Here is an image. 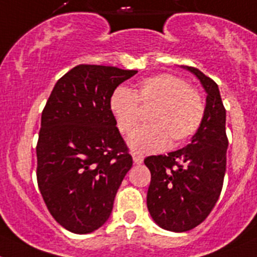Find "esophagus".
<instances>
[{
	"label": "esophagus",
	"mask_w": 257,
	"mask_h": 257,
	"mask_svg": "<svg viewBox=\"0 0 257 257\" xmlns=\"http://www.w3.org/2000/svg\"><path fill=\"white\" fill-rule=\"evenodd\" d=\"M133 161L136 165H141L143 162V156L140 155V153H133Z\"/></svg>",
	"instance_id": "esophagus-1"
}]
</instances>
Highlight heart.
<instances>
[{"mask_svg": "<svg viewBox=\"0 0 257 257\" xmlns=\"http://www.w3.org/2000/svg\"><path fill=\"white\" fill-rule=\"evenodd\" d=\"M141 107H151L147 125L137 129L128 140L132 151L150 153L183 145L191 138L204 117L203 96L184 78L158 73L141 80L136 90L120 86L112 91L109 107L117 129L131 134L142 119Z\"/></svg>", "mask_w": 257, "mask_h": 257, "instance_id": "obj_1", "label": "heart"}]
</instances>
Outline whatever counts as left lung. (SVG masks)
Wrapping results in <instances>:
<instances>
[{"label": "left lung", "mask_w": 257, "mask_h": 257, "mask_svg": "<svg viewBox=\"0 0 257 257\" xmlns=\"http://www.w3.org/2000/svg\"><path fill=\"white\" fill-rule=\"evenodd\" d=\"M181 67L207 92L203 121L186 147L145 160L151 171L148 212L156 224L172 232L195 228L212 212L222 191L228 147L226 109L218 85L198 68Z\"/></svg>", "instance_id": "1"}]
</instances>
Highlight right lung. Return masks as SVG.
<instances>
[{"label": "right lung", "instance_id": "add662e5", "mask_svg": "<svg viewBox=\"0 0 257 257\" xmlns=\"http://www.w3.org/2000/svg\"><path fill=\"white\" fill-rule=\"evenodd\" d=\"M138 71L80 64L57 81L42 112L38 186L53 218L78 234L109 219L133 165L109 107L112 91Z\"/></svg>", "mask_w": 257, "mask_h": 257}]
</instances>
